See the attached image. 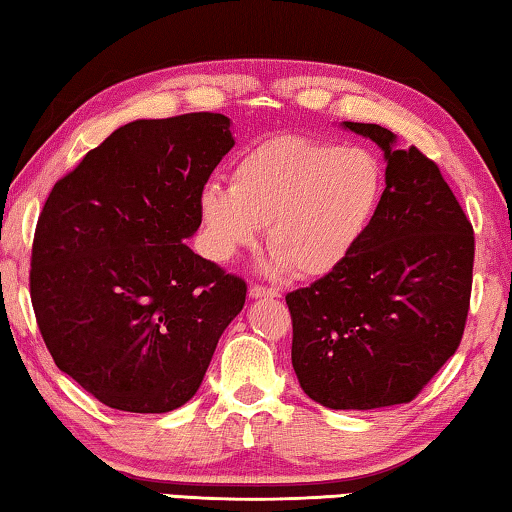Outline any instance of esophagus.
<instances>
[{"label": "esophagus", "mask_w": 512, "mask_h": 512, "mask_svg": "<svg viewBox=\"0 0 512 512\" xmlns=\"http://www.w3.org/2000/svg\"><path fill=\"white\" fill-rule=\"evenodd\" d=\"M250 296H253V299H278L280 296V292L276 287H266V285H255L250 287Z\"/></svg>", "instance_id": "34e87169"}]
</instances>
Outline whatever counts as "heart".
I'll return each instance as SVG.
<instances>
[{"label":"heart","instance_id":"heart-1","mask_svg":"<svg viewBox=\"0 0 512 512\" xmlns=\"http://www.w3.org/2000/svg\"><path fill=\"white\" fill-rule=\"evenodd\" d=\"M384 195V165L363 147L303 135L271 137L234 165L232 186L200 195L207 250L230 262L255 246L262 225L273 250L266 271L322 278L354 253Z\"/></svg>","mask_w":512,"mask_h":512}]
</instances>
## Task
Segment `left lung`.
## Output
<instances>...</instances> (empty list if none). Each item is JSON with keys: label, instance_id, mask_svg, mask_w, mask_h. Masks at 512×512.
<instances>
[{"label": "left lung", "instance_id": "left-lung-1", "mask_svg": "<svg viewBox=\"0 0 512 512\" xmlns=\"http://www.w3.org/2000/svg\"><path fill=\"white\" fill-rule=\"evenodd\" d=\"M345 128L384 149L386 188L370 230L338 269L285 296L292 365L331 409L411 402L460 347L474 280V227L416 147L377 124Z\"/></svg>", "mask_w": 512, "mask_h": 512}]
</instances>
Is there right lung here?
Here are the masks:
<instances>
[{
    "mask_svg": "<svg viewBox=\"0 0 512 512\" xmlns=\"http://www.w3.org/2000/svg\"><path fill=\"white\" fill-rule=\"evenodd\" d=\"M232 147L218 112L131 121L43 204L29 271L38 331L57 368L112 409L186 404L246 303V280L183 243Z\"/></svg>",
    "mask_w": 512,
    "mask_h": 512,
    "instance_id": "add662e5",
    "label": "right lung"
}]
</instances>
